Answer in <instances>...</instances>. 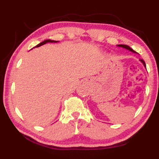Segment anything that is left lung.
I'll use <instances>...</instances> for the list:
<instances>
[{"label":"left lung","instance_id":"1","mask_svg":"<svg viewBox=\"0 0 159 159\" xmlns=\"http://www.w3.org/2000/svg\"><path fill=\"white\" fill-rule=\"evenodd\" d=\"M118 46H119V47H122V48H125V49H128V50H129L131 51V52H136L135 51H134V50L132 49L131 48L129 47L128 45H118ZM140 61H142V63H143V64L144 65V66H146V64H145L144 61L143 60H140Z\"/></svg>","mask_w":159,"mask_h":159}]
</instances>
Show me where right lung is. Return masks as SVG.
<instances>
[{"instance_id":"add662e5","label":"right lung","mask_w":159,"mask_h":159,"mask_svg":"<svg viewBox=\"0 0 159 159\" xmlns=\"http://www.w3.org/2000/svg\"><path fill=\"white\" fill-rule=\"evenodd\" d=\"M57 42H58V41H52V40H50V39L45 40V41L41 42V43L38 44V45H36V46H35V47H39V46H41V45H44V44H45V43H57ZM35 47H34V48H35Z\"/></svg>"}]
</instances>
